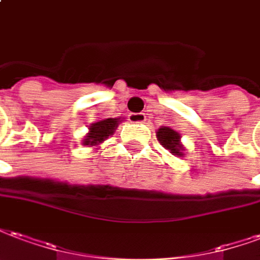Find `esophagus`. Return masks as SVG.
<instances>
[{"label": "esophagus", "instance_id": "esophagus-1", "mask_svg": "<svg viewBox=\"0 0 260 260\" xmlns=\"http://www.w3.org/2000/svg\"><path fill=\"white\" fill-rule=\"evenodd\" d=\"M128 120L133 123H143L145 122V113H128Z\"/></svg>", "mask_w": 260, "mask_h": 260}]
</instances>
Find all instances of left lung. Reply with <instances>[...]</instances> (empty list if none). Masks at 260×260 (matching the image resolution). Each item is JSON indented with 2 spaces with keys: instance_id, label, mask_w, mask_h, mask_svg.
I'll list each match as a JSON object with an SVG mask.
<instances>
[{
  "instance_id": "left-lung-1",
  "label": "left lung",
  "mask_w": 260,
  "mask_h": 260,
  "mask_svg": "<svg viewBox=\"0 0 260 260\" xmlns=\"http://www.w3.org/2000/svg\"><path fill=\"white\" fill-rule=\"evenodd\" d=\"M158 136L159 143L164 145L165 148L169 149L170 153L173 155H179L181 156L183 155V147L180 144V134L177 132H174L170 127H160L156 133Z\"/></svg>"
}]
</instances>
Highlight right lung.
Masks as SVG:
<instances>
[{"instance_id": "obj_1", "label": "right lung", "mask_w": 260, "mask_h": 260, "mask_svg": "<svg viewBox=\"0 0 260 260\" xmlns=\"http://www.w3.org/2000/svg\"><path fill=\"white\" fill-rule=\"evenodd\" d=\"M117 119H104L100 122L92 123L90 126V133L86 136L84 145H98L104 140H107L113 134L115 127H117Z\"/></svg>"}]
</instances>
